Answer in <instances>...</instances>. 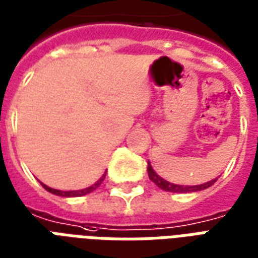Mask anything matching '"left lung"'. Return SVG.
I'll return each mask as SVG.
<instances>
[{
	"label": "left lung",
	"instance_id": "left-lung-1",
	"mask_svg": "<svg viewBox=\"0 0 258 258\" xmlns=\"http://www.w3.org/2000/svg\"><path fill=\"white\" fill-rule=\"evenodd\" d=\"M148 177H150L151 181L154 182L156 186L166 191H171V193H190V191L204 190L207 187L212 186L216 182V179H218V178H215V179L210 182H205V183H201V185H193V186H190V185H175V183H171V182L166 181L162 177H159L150 163H148Z\"/></svg>",
	"mask_w": 258,
	"mask_h": 258
}]
</instances>
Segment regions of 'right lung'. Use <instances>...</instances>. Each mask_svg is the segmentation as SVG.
Here are the masks:
<instances>
[{"label":"right lung","mask_w":258,"mask_h":258,"mask_svg":"<svg viewBox=\"0 0 258 258\" xmlns=\"http://www.w3.org/2000/svg\"><path fill=\"white\" fill-rule=\"evenodd\" d=\"M104 178H106V174H103V175L100 177L99 181L95 182L92 186L85 187V189H81V190H57V189H53V187H48L47 185H44V183H42V185H43V187L46 190L50 191V193H53V195L61 196V197H80V196L88 195L91 191H94L96 187H99L100 183L104 181Z\"/></svg>","instance_id":"obj_1"}]
</instances>
